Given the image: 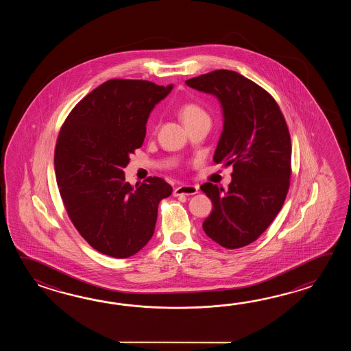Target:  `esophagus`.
<instances>
[{"instance_id":"obj_1","label":"esophagus","mask_w":351,"mask_h":351,"mask_svg":"<svg viewBox=\"0 0 351 351\" xmlns=\"http://www.w3.org/2000/svg\"><path fill=\"white\" fill-rule=\"evenodd\" d=\"M198 193V186H189V184H183V186H179L173 191V194L176 197L178 195H193V194Z\"/></svg>"}]
</instances>
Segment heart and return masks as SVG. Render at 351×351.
Here are the masks:
<instances>
[{
	"instance_id": "heart-1",
	"label": "heart",
	"mask_w": 351,
	"mask_h": 351,
	"mask_svg": "<svg viewBox=\"0 0 351 351\" xmlns=\"http://www.w3.org/2000/svg\"><path fill=\"white\" fill-rule=\"evenodd\" d=\"M179 117L180 119L184 121V124H188L193 120L207 117V112L202 109L201 106L195 103H186L179 108Z\"/></svg>"
}]
</instances>
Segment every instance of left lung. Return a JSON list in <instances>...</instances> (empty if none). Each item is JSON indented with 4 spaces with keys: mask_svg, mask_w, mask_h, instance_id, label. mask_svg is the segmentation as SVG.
Masks as SVG:
<instances>
[{
    "mask_svg": "<svg viewBox=\"0 0 351 351\" xmlns=\"http://www.w3.org/2000/svg\"><path fill=\"white\" fill-rule=\"evenodd\" d=\"M212 94L223 110V132L215 163L232 165L228 191L204 183L213 209L203 230L218 245L236 250L258 239L284 206L291 177V139L276 100L260 85L231 70L186 80Z\"/></svg>",
    "mask_w": 351,
    "mask_h": 351,
    "instance_id": "8db88e82",
    "label": "left lung"
}]
</instances>
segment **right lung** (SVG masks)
Wrapping results in <instances>:
<instances>
[{
  "label": "right lung",
  "instance_id": "obj_1",
  "mask_svg": "<svg viewBox=\"0 0 351 351\" xmlns=\"http://www.w3.org/2000/svg\"><path fill=\"white\" fill-rule=\"evenodd\" d=\"M173 85L112 79L75 105L55 147V174L69 218L90 246L127 258L152 239L159 202L172 194L165 179L133 186L123 169L142 147L153 108Z\"/></svg>",
  "mask_w": 351,
  "mask_h": 351
}]
</instances>
